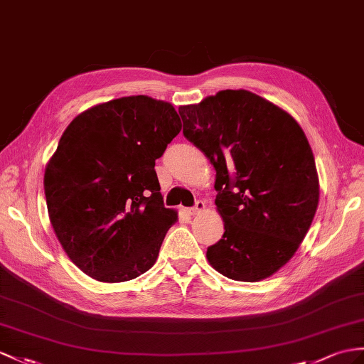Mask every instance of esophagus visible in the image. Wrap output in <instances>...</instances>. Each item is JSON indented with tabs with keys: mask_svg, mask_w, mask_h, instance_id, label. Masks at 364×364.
<instances>
[{
	"mask_svg": "<svg viewBox=\"0 0 364 364\" xmlns=\"http://www.w3.org/2000/svg\"><path fill=\"white\" fill-rule=\"evenodd\" d=\"M203 208H205V202L198 200L196 203H194V207L190 208V215H198V213H200Z\"/></svg>",
	"mask_w": 364,
	"mask_h": 364,
	"instance_id": "1",
	"label": "esophagus"
}]
</instances>
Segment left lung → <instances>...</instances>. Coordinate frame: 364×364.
I'll return each mask as SVG.
<instances>
[{"label": "left lung", "mask_w": 364, "mask_h": 364, "mask_svg": "<svg viewBox=\"0 0 364 364\" xmlns=\"http://www.w3.org/2000/svg\"><path fill=\"white\" fill-rule=\"evenodd\" d=\"M183 136L216 170L223 239L207 259L224 277L256 282L294 258L320 200L315 157L303 128L274 103L225 90L179 108Z\"/></svg>", "instance_id": "1"}]
</instances>
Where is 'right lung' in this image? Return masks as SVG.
Wrapping results in <instances>:
<instances>
[{
  "label": "right lung",
  "instance_id": "right-lung-1",
  "mask_svg": "<svg viewBox=\"0 0 364 364\" xmlns=\"http://www.w3.org/2000/svg\"><path fill=\"white\" fill-rule=\"evenodd\" d=\"M181 129L174 106L148 95L95 105L65 129L44 194L57 239L87 277L123 282L154 265L177 220L154 165Z\"/></svg>",
  "mask_w": 364,
  "mask_h": 364
}]
</instances>
